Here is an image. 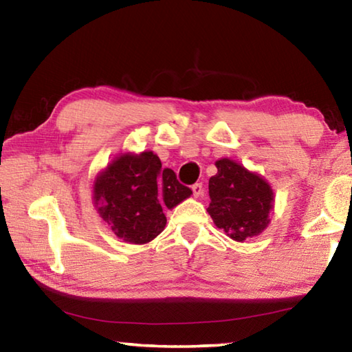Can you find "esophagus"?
Returning a JSON list of instances; mask_svg holds the SVG:
<instances>
[{
	"instance_id": "obj_1",
	"label": "esophagus",
	"mask_w": 352,
	"mask_h": 352,
	"mask_svg": "<svg viewBox=\"0 0 352 352\" xmlns=\"http://www.w3.org/2000/svg\"><path fill=\"white\" fill-rule=\"evenodd\" d=\"M192 194H194V197H200V195L204 194V184L201 183L192 184Z\"/></svg>"
}]
</instances>
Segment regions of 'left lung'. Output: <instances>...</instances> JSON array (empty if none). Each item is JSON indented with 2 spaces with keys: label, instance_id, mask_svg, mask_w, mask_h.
Segmentation results:
<instances>
[{
  "label": "left lung",
  "instance_id": "1",
  "mask_svg": "<svg viewBox=\"0 0 352 352\" xmlns=\"http://www.w3.org/2000/svg\"><path fill=\"white\" fill-rule=\"evenodd\" d=\"M216 168L217 174L210 178L208 206L214 223L239 242L258 236L269 225L273 204L269 183L228 158L219 160Z\"/></svg>",
  "mask_w": 352,
  "mask_h": 352
}]
</instances>
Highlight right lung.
Returning a JSON list of instances; mask_svg holds the SVG:
<instances>
[{"instance_id":"add662e5","label":"right lung","mask_w":352,"mask_h":352,"mask_svg":"<svg viewBox=\"0 0 352 352\" xmlns=\"http://www.w3.org/2000/svg\"><path fill=\"white\" fill-rule=\"evenodd\" d=\"M192 194L177 180L172 169H163L152 152L122 155L107 166L94 183L98 211L118 237L146 243L166 225L163 208H174Z\"/></svg>"}]
</instances>
